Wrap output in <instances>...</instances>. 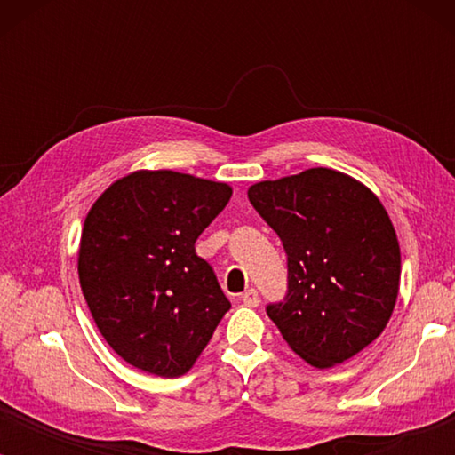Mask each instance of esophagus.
I'll return each instance as SVG.
<instances>
[{
    "mask_svg": "<svg viewBox=\"0 0 455 455\" xmlns=\"http://www.w3.org/2000/svg\"><path fill=\"white\" fill-rule=\"evenodd\" d=\"M242 302L246 304V307H251V308H254V307H259V302H260V298H259V291L257 290H246L244 294H242Z\"/></svg>",
    "mask_w": 455,
    "mask_h": 455,
    "instance_id": "1",
    "label": "esophagus"
}]
</instances>
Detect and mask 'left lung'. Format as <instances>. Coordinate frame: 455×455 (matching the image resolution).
<instances>
[{"label": "left lung", "instance_id": "left-lung-1", "mask_svg": "<svg viewBox=\"0 0 455 455\" xmlns=\"http://www.w3.org/2000/svg\"><path fill=\"white\" fill-rule=\"evenodd\" d=\"M283 242L288 294L267 315L302 360L329 369L387 327L400 291V242L375 192L347 173L313 167L248 188Z\"/></svg>", "mask_w": 455, "mask_h": 455}]
</instances>
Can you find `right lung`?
I'll return each mask as SVG.
<instances>
[{"instance_id":"1","label":"right lung","mask_w":455,"mask_h":455,"mask_svg":"<svg viewBox=\"0 0 455 455\" xmlns=\"http://www.w3.org/2000/svg\"><path fill=\"white\" fill-rule=\"evenodd\" d=\"M229 196L226 182L139 170L92 203L80 235V288L99 331L128 364L186 375L232 307L195 251Z\"/></svg>"}]
</instances>
